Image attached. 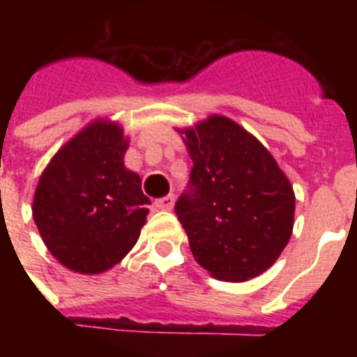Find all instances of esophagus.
Masks as SVG:
<instances>
[{"mask_svg": "<svg viewBox=\"0 0 357 357\" xmlns=\"http://www.w3.org/2000/svg\"><path fill=\"white\" fill-rule=\"evenodd\" d=\"M155 206L160 211H172L173 206H175V197L173 195H166V197L155 200Z\"/></svg>", "mask_w": 357, "mask_h": 357, "instance_id": "34e87169", "label": "esophagus"}]
</instances>
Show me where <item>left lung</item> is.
<instances>
[{
    "mask_svg": "<svg viewBox=\"0 0 357 357\" xmlns=\"http://www.w3.org/2000/svg\"><path fill=\"white\" fill-rule=\"evenodd\" d=\"M176 132L193 160L191 191L175 206L193 257L225 282L261 275L291 238V182L264 144L227 116Z\"/></svg>",
    "mask_w": 357,
    "mask_h": 357,
    "instance_id": "1",
    "label": "left lung"
}]
</instances>
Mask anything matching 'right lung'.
<instances>
[{"label": "right lung", "mask_w": 357, "mask_h": 357, "mask_svg": "<svg viewBox=\"0 0 357 357\" xmlns=\"http://www.w3.org/2000/svg\"><path fill=\"white\" fill-rule=\"evenodd\" d=\"M127 150L121 125L96 118L40 173L33 222L50 254L71 272H107L139 239L150 200L141 191V176L125 168Z\"/></svg>", "instance_id": "1"}]
</instances>
